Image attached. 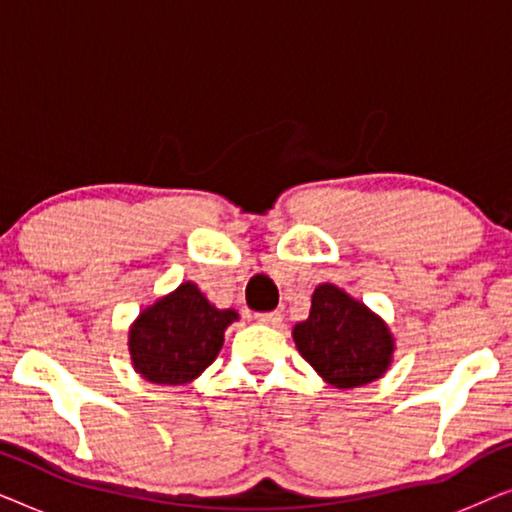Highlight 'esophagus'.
Masks as SVG:
<instances>
[{"label":"esophagus","instance_id":"34e87169","mask_svg":"<svg viewBox=\"0 0 512 512\" xmlns=\"http://www.w3.org/2000/svg\"><path fill=\"white\" fill-rule=\"evenodd\" d=\"M256 321H258V324L279 328V326H282V314H279V312H261V314H256Z\"/></svg>","mask_w":512,"mask_h":512}]
</instances>
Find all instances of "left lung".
<instances>
[{
  "instance_id": "1",
  "label": "left lung",
  "mask_w": 512,
  "mask_h": 512,
  "mask_svg": "<svg viewBox=\"0 0 512 512\" xmlns=\"http://www.w3.org/2000/svg\"><path fill=\"white\" fill-rule=\"evenodd\" d=\"M298 352L328 384L354 389L387 373L394 338L387 324L335 284L312 293L310 317L293 326Z\"/></svg>"
}]
</instances>
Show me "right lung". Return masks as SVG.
Segmentation results:
<instances>
[{
	"instance_id": "obj_1",
	"label": "right lung",
	"mask_w": 512,
	"mask_h": 512,
	"mask_svg": "<svg viewBox=\"0 0 512 512\" xmlns=\"http://www.w3.org/2000/svg\"><path fill=\"white\" fill-rule=\"evenodd\" d=\"M219 310L193 282H184L139 314L130 326L132 366L153 384H188L219 356L223 333L237 321Z\"/></svg>"
}]
</instances>
